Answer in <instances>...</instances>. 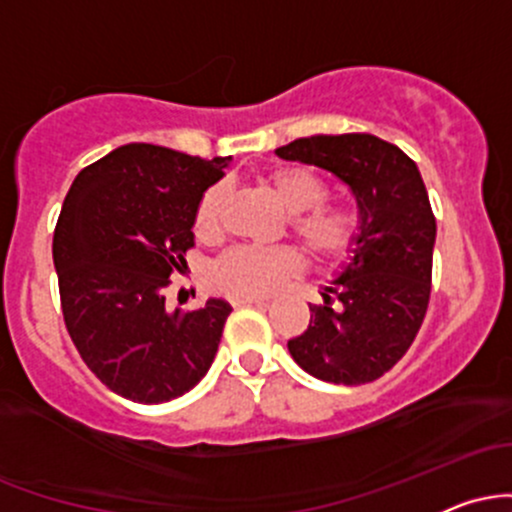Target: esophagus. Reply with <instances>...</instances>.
<instances>
[{"instance_id": "obj_1", "label": "esophagus", "mask_w": 512, "mask_h": 512, "mask_svg": "<svg viewBox=\"0 0 512 512\" xmlns=\"http://www.w3.org/2000/svg\"><path fill=\"white\" fill-rule=\"evenodd\" d=\"M228 301H231V305H250V303L264 305V303H269V298L267 296H248V293H233Z\"/></svg>"}]
</instances>
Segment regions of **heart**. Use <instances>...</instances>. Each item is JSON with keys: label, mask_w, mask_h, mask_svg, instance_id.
Here are the masks:
<instances>
[{"label": "heart", "mask_w": 512, "mask_h": 512, "mask_svg": "<svg viewBox=\"0 0 512 512\" xmlns=\"http://www.w3.org/2000/svg\"><path fill=\"white\" fill-rule=\"evenodd\" d=\"M281 207L289 211L293 236L315 260H344L361 238V214L349 204H327V185L320 175L301 166H281L267 175ZM226 185H211L199 199L192 231L202 243H214L223 233ZM301 272V257L289 245L255 248L238 245L228 250L211 269V279L228 293H269Z\"/></svg>", "instance_id": "b5f03b06"}]
</instances>
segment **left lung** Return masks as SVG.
I'll return each mask as SVG.
<instances>
[{
  "label": "left lung",
  "instance_id": "left-lung-1",
  "mask_svg": "<svg viewBox=\"0 0 512 512\" xmlns=\"http://www.w3.org/2000/svg\"><path fill=\"white\" fill-rule=\"evenodd\" d=\"M276 156L330 170L356 197L354 255L310 305V325L289 339L293 361L334 385L373 383L407 354L431 298L436 216L419 168L373 134H315Z\"/></svg>",
  "mask_w": 512,
  "mask_h": 512
}]
</instances>
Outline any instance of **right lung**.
Masks as SVG:
<instances>
[{
	"label": "right lung",
	"instance_id": "1",
	"mask_svg": "<svg viewBox=\"0 0 512 512\" xmlns=\"http://www.w3.org/2000/svg\"><path fill=\"white\" fill-rule=\"evenodd\" d=\"M228 161L125 144L64 197L52 238L64 325L93 375L132 402L190 392L219 349L231 305L209 298L170 313L163 291L187 264L195 209Z\"/></svg>",
	"mask_w": 512,
	"mask_h": 512
}]
</instances>
